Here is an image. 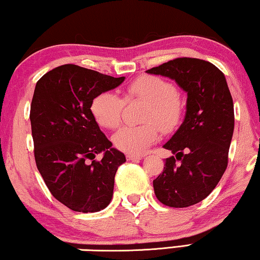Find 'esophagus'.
<instances>
[{"instance_id": "34e87169", "label": "esophagus", "mask_w": 260, "mask_h": 260, "mask_svg": "<svg viewBox=\"0 0 260 260\" xmlns=\"http://www.w3.org/2000/svg\"><path fill=\"white\" fill-rule=\"evenodd\" d=\"M126 157H127V160H128V161H135V160H141L143 156H140V155H131V154H128Z\"/></svg>"}]
</instances>
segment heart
<instances>
[{"label": "heart", "mask_w": 260, "mask_h": 260, "mask_svg": "<svg viewBox=\"0 0 260 260\" xmlns=\"http://www.w3.org/2000/svg\"><path fill=\"white\" fill-rule=\"evenodd\" d=\"M127 100L140 99L148 103L142 126H125L113 137L118 149L131 155H141L158 139V129L168 133L180 125L183 106L177 90L170 81L156 76H142L126 88ZM125 100L112 92L100 93L93 99L91 111L96 122L105 128H117L122 119Z\"/></svg>", "instance_id": "b5f03b06"}]
</instances>
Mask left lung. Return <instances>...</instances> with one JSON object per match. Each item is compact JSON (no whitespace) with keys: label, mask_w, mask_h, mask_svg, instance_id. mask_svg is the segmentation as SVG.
Returning <instances> with one entry per match:
<instances>
[{"label":"left lung","mask_w":260,"mask_h":260,"mask_svg":"<svg viewBox=\"0 0 260 260\" xmlns=\"http://www.w3.org/2000/svg\"><path fill=\"white\" fill-rule=\"evenodd\" d=\"M146 72L175 80L187 93L183 122L164 145L181 164L176 165L174 156L166 158L153 187L165 205L190 207L214 190L228 166L235 113L225 76L197 58H176Z\"/></svg>","instance_id":"obj_1"}]
</instances>
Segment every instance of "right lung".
<instances>
[{
  "instance_id": "add662e5",
  "label": "right lung",
  "mask_w": 260,
  "mask_h": 260,
  "mask_svg": "<svg viewBox=\"0 0 260 260\" xmlns=\"http://www.w3.org/2000/svg\"><path fill=\"white\" fill-rule=\"evenodd\" d=\"M123 80L67 64L35 87L30 121L38 172L52 196L73 211H100L113 197L115 173L126 157L100 131L91 105ZM100 152L103 158L95 161Z\"/></svg>"
}]
</instances>
